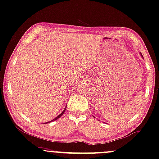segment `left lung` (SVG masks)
<instances>
[{
  "mask_svg": "<svg viewBox=\"0 0 159 159\" xmlns=\"http://www.w3.org/2000/svg\"><path fill=\"white\" fill-rule=\"evenodd\" d=\"M141 56H142V57H143V56H142V54H141Z\"/></svg>",
  "mask_w": 159,
  "mask_h": 159,
  "instance_id": "left-lung-1",
  "label": "left lung"
}]
</instances>
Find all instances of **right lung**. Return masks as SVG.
I'll return each instance as SVG.
<instances>
[{"instance_id":"right-lung-1","label":"right lung","mask_w":159,"mask_h":159,"mask_svg":"<svg viewBox=\"0 0 159 159\" xmlns=\"http://www.w3.org/2000/svg\"><path fill=\"white\" fill-rule=\"evenodd\" d=\"M65 110H66V107H65V110H64V111L61 112V114H59V116H56V117L55 118V119H53V120H51V121H50V122H46V123H49V122H52V121H54V120H57V119H59V118L60 117V116H61L62 115V114H63L64 113H65Z\"/></svg>"}]
</instances>
